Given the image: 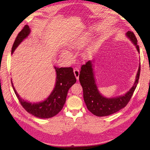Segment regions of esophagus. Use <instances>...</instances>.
Returning <instances> with one entry per match:
<instances>
[{
	"mask_svg": "<svg viewBox=\"0 0 150 150\" xmlns=\"http://www.w3.org/2000/svg\"><path fill=\"white\" fill-rule=\"evenodd\" d=\"M73 71H74V74L75 75L76 78L77 79H79V69L77 67H75Z\"/></svg>",
	"mask_w": 150,
	"mask_h": 150,
	"instance_id": "esophagus-1",
	"label": "esophagus"
}]
</instances>
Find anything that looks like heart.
<instances>
[{"mask_svg": "<svg viewBox=\"0 0 150 150\" xmlns=\"http://www.w3.org/2000/svg\"><path fill=\"white\" fill-rule=\"evenodd\" d=\"M62 56H64V57H67V58H69L71 57L70 54L69 52H63L62 53Z\"/></svg>", "mask_w": 150, "mask_h": 150, "instance_id": "b5f03b06", "label": "heart"}]
</instances>
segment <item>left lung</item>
Segmentation results:
<instances>
[{
	"mask_svg": "<svg viewBox=\"0 0 150 150\" xmlns=\"http://www.w3.org/2000/svg\"><path fill=\"white\" fill-rule=\"evenodd\" d=\"M128 37L139 52L138 40L134 34L131 31L126 33ZM93 61H89L81 66L79 79L83 87V98L88 110L97 116H106L117 112L125 108L132 97L138 83L140 74V65L133 87L123 96L112 98H106L99 93L94 76Z\"/></svg>",
	"mask_w": 150,
	"mask_h": 150,
	"instance_id": "obj_1",
	"label": "left lung"
}]
</instances>
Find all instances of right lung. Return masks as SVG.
Returning <instances> with one entry per match:
<instances>
[{
  "label": "right lung",
  "mask_w": 150,
  "mask_h": 150,
  "mask_svg": "<svg viewBox=\"0 0 150 150\" xmlns=\"http://www.w3.org/2000/svg\"><path fill=\"white\" fill-rule=\"evenodd\" d=\"M30 33L28 25H25L20 33L18 34L12 47V53L17 47ZM56 82L55 87L47 99L42 102L31 103L20 98L13 87L11 81L12 88L16 96L19 99L22 106L27 112L39 118H50L57 115L64 106L68 90L76 82V79L72 67H56Z\"/></svg>",
  "instance_id": "obj_1"
}]
</instances>
